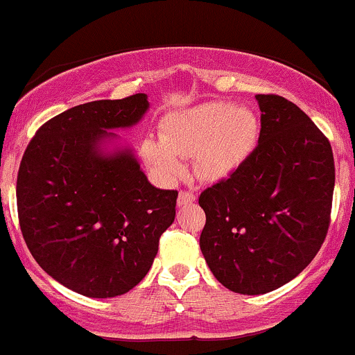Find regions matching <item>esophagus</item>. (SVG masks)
<instances>
[{"instance_id":"esophagus-1","label":"esophagus","mask_w":355,"mask_h":355,"mask_svg":"<svg viewBox=\"0 0 355 355\" xmlns=\"http://www.w3.org/2000/svg\"><path fill=\"white\" fill-rule=\"evenodd\" d=\"M196 200V194L191 191H180L178 194V206H185V204H192Z\"/></svg>"}]
</instances>
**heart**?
<instances>
[{"label": "heart", "mask_w": 355, "mask_h": 355, "mask_svg": "<svg viewBox=\"0 0 355 355\" xmlns=\"http://www.w3.org/2000/svg\"><path fill=\"white\" fill-rule=\"evenodd\" d=\"M256 114L245 106L204 103L164 118L161 141L142 142L146 164L163 180H177L184 173L185 157H194L200 180L227 178L249 157L256 146Z\"/></svg>", "instance_id": "heart-1"}]
</instances>
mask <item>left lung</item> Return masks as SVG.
<instances>
[{
  "label": "left lung",
  "mask_w": 355,
  "mask_h": 355,
  "mask_svg": "<svg viewBox=\"0 0 355 355\" xmlns=\"http://www.w3.org/2000/svg\"><path fill=\"white\" fill-rule=\"evenodd\" d=\"M261 132L249 157L200 192V250L232 292L259 295L288 284L330 227L335 161L330 141L299 106L257 94Z\"/></svg>",
  "instance_id": "8db88e82"
}]
</instances>
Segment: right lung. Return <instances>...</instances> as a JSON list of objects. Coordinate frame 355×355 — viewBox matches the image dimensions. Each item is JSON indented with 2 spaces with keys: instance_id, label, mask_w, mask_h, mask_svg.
Here are the masks:
<instances>
[{
  "instance_id": "add662e5",
  "label": "right lung",
  "mask_w": 355,
  "mask_h": 355,
  "mask_svg": "<svg viewBox=\"0 0 355 355\" xmlns=\"http://www.w3.org/2000/svg\"><path fill=\"white\" fill-rule=\"evenodd\" d=\"M148 96L101 99L39 127L17 177L20 230L39 266L85 297H116L153 266L173 223L177 191L148 182L132 151L106 155L111 128L137 123Z\"/></svg>"
}]
</instances>
